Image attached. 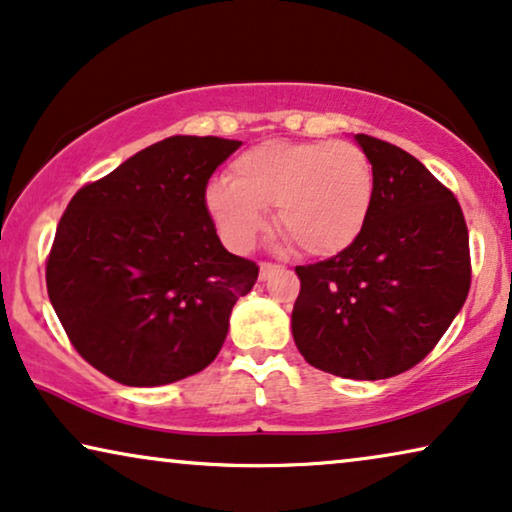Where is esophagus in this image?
Listing matches in <instances>:
<instances>
[{
    "mask_svg": "<svg viewBox=\"0 0 512 512\" xmlns=\"http://www.w3.org/2000/svg\"><path fill=\"white\" fill-rule=\"evenodd\" d=\"M278 269H280V266H276V264H271V262H262V264H259V280L271 278L273 273H276Z\"/></svg>",
    "mask_w": 512,
    "mask_h": 512,
    "instance_id": "1",
    "label": "esophagus"
}]
</instances>
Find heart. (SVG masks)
Wrapping results in <instances>:
<instances>
[{
  "mask_svg": "<svg viewBox=\"0 0 512 512\" xmlns=\"http://www.w3.org/2000/svg\"><path fill=\"white\" fill-rule=\"evenodd\" d=\"M373 164L350 141H264L241 153L229 181L206 190V211L220 239L246 253L269 227L301 253L331 257L362 234L373 204Z\"/></svg>",
  "mask_w": 512,
  "mask_h": 512,
  "instance_id": "obj_1",
  "label": "heart"
}]
</instances>
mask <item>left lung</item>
Listing matches in <instances>:
<instances>
[{
	"label": "left lung",
	"instance_id": "left-lung-1",
	"mask_svg": "<svg viewBox=\"0 0 512 512\" xmlns=\"http://www.w3.org/2000/svg\"><path fill=\"white\" fill-rule=\"evenodd\" d=\"M373 164L362 234L325 262L297 266L292 336L315 369L383 380L413 369L462 311L469 229L448 187L392 143L355 134Z\"/></svg>",
	"mask_w": 512,
	"mask_h": 512
}]
</instances>
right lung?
Here are the masks:
<instances>
[{
  "mask_svg": "<svg viewBox=\"0 0 512 512\" xmlns=\"http://www.w3.org/2000/svg\"><path fill=\"white\" fill-rule=\"evenodd\" d=\"M241 146L169 136L69 201L48 297L85 362L129 387L169 385L218 357L259 266L227 253L206 211L213 171Z\"/></svg>",
  "mask_w": 512,
  "mask_h": 512,
  "instance_id": "obj_1",
  "label": "right lung"
}]
</instances>
